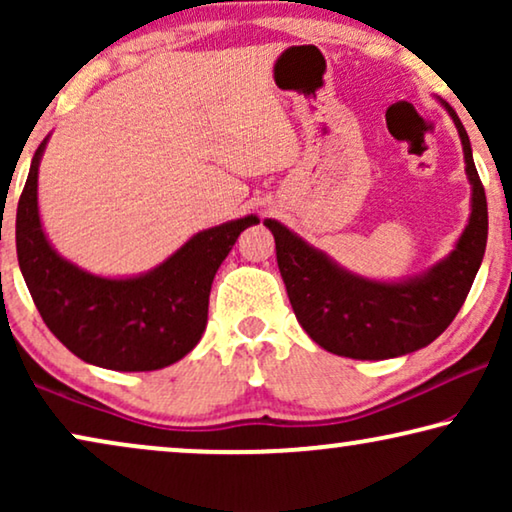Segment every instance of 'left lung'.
<instances>
[{
    "label": "left lung",
    "mask_w": 512,
    "mask_h": 512,
    "mask_svg": "<svg viewBox=\"0 0 512 512\" xmlns=\"http://www.w3.org/2000/svg\"><path fill=\"white\" fill-rule=\"evenodd\" d=\"M464 146L473 186L471 219L445 261L408 282H373L342 270L282 223L275 235L277 265L305 333L326 352L349 359H394L431 345L464 305L487 247V198L457 111L443 102Z\"/></svg>",
    "instance_id": "left-lung-1"
}]
</instances>
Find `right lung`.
Listing matches in <instances>:
<instances>
[{"instance_id": "add662e5", "label": "right lung", "mask_w": 512, "mask_h": 512, "mask_svg": "<svg viewBox=\"0 0 512 512\" xmlns=\"http://www.w3.org/2000/svg\"><path fill=\"white\" fill-rule=\"evenodd\" d=\"M44 146L46 139L34 153L16 214L20 272L44 324L69 352L100 368L137 373L184 359L207 326L216 270L258 219L244 216L202 230L146 275H90L65 261L41 228L37 177Z\"/></svg>"}]
</instances>
